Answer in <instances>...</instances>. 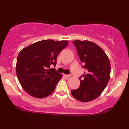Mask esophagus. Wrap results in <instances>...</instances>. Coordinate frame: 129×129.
<instances>
[{
  "label": "esophagus",
  "instance_id": "1",
  "mask_svg": "<svg viewBox=\"0 0 129 129\" xmlns=\"http://www.w3.org/2000/svg\"><path fill=\"white\" fill-rule=\"evenodd\" d=\"M64 75L65 76L67 77V78H70V77L72 76V75H70H70Z\"/></svg>",
  "mask_w": 129,
  "mask_h": 129
}]
</instances>
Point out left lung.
Wrapping results in <instances>:
<instances>
[{
	"mask_svg": "<svg viewBox=\"0 0 129 129\" xmlns=\"http://www.w3.org/2000/svg\"><path fill=\"white\" fill-rule=\"evenodd\" d=\"M82 68L86 70L79 77L81 84L78 88L71 91L73 96L82 102L96 99L107 86L110 75L109 57L98 45L88 41H73Z\"/></svg>",
	"mask_w": 129,
	"mask_h": 129,
	"instance_id": "left-lung-1",
	"label": "left lung"
}]
</instances>
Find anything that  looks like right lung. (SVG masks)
<instances>
[{"label":"right lung","mask_w":129,"mask_h":129,"mask_svg":"<svg viewBox=\"0 0 129 129\" xmlns=\"http://www.w3.org/2000/svg\"><path fill=\"white\" fill-rule=\"evenodd\" d=\"M69 44L67 41L47 39L26 47L19 53L16 74L22 88L37 98L49 96L62 75L54 68L57 55Z\"/></svg>","instance_id":"add662e5"}]
</instances>
